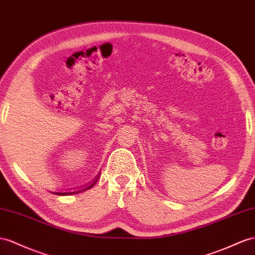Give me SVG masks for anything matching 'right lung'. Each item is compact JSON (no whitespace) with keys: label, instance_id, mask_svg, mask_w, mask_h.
<instances>
[{"label":"right lung","instance_id":"obj_1","mask_svg":"<svg viewBox=\"0 0 255 255\" xmlns=\"http://www.w3.org/2000/svg\"><path fill=\"white\" fill-rule=\"evenodd\" d=\"M99 177H100V173H98V175L97 177L90 182V183L87 185V186H85V187H81L80 190H75V191H73V192H62V191H58V192H51L53 194H55V195H61V196H64V195H72V194H76V193H81V192H84V191H86V190H89L90 187H93L96 183H97V181H98V179H99Z\"/></svg>","mask_w":255,"mask_h":255}]
</instances>
